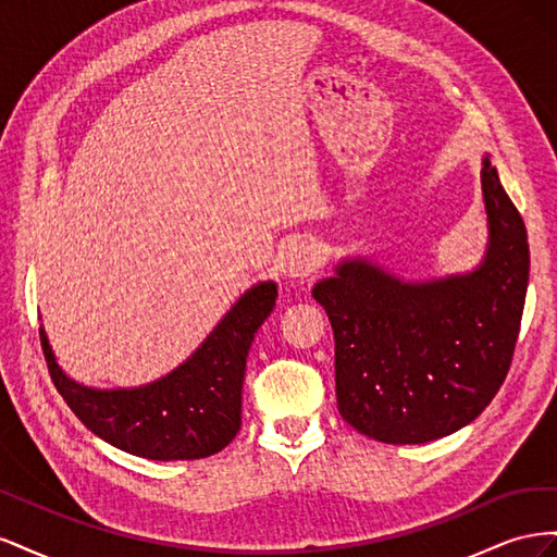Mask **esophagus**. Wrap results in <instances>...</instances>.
Segmentation results:
<instances>
[{"label": "esophagus", "mask_w": 557, "mask_h": 557, "mask_svg": "<svg viewBox=\"0 0 557 557\" xmlns=\"http://www.w3.org/2000/svg\"><path fill=\"white\" fill-rule=\"evenodd\" d=\"M320 267V250L313 244H295L285 256V276L305 278L311 276Z\"/></svg>", "instance_id": "obj_1"}]
</instances>
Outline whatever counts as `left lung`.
Returning a JSON list of instances; mask_svg holds the SVG:
<instances>
[{"mask_svg":"<svg viewBox=\"0 0 557 557\" xmlns=\"http://www.w3.org/2000/svg\"><path fill=\"white\" fill-rule=\"evenodd\" d=\"M483 260L465 274L404 281L346 258L313 285L334 330L336 407L383 444H425L469 425L507 379L525 307V223L483 158Z\"/></svg>","mask_w":557,"mask_h":557,"instance_id":"left-lung-1","label":"left lung"}]
</instances>
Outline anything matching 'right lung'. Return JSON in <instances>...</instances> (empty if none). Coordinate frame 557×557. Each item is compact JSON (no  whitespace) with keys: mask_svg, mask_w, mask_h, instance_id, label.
Returning <instances> with one entry per match:
<instances>
[{"mask_svg":"<svg viewBox=\"0 0 557 557\" xmlns=\"http://www.w3.org/2000/svg\"><path fill=\"white\" fill-rule=\"evenodd\" d=\"M276 283L260 281L221 318L193 356L139 387H90L62 372L39 327L50 379L99 440L148 460H199L223 450L242 428V387L252 336L276 305Z\"/></svg>","mask_w":557,"mask_h":557,"instance_id":"obj_1","label":"right lung"}]
</instances>
